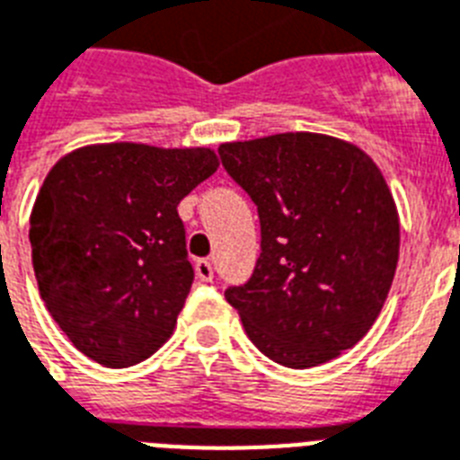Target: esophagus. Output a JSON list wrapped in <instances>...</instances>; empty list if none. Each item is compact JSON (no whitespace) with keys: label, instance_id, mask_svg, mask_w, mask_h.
Wrapping results in <instances>:
<instances>
[{"label":"esophagus","instance_id":"1","mask_svg":"<svg viewBox=\"0 0 460 460\" xmlns=\"http://www.w3.org/2000/svg\"><path fill=\"white\" fill-rule=\"evenodd\" d=\"M194 270H197V278L204 282H211L213 280V263L208 259H199L194 263Z\"/></svg>","mask_w":460,"mask_h":460}]
</instances>
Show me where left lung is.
Instances as JSON below:
<instances>
[{
  "label": "left lung",
  "mask_w": 460,
  "mask_h": 460,
  "mask_svg": "<svg viewBox=\"0 0 460 460\" xmlns=\"http://www.w3.org/2000/svg\"><path fill=\"white\" fill-rule=\"evenodd\" d=\"M218 154L261 220L256 268L226 289L227 304L270 361H332L373 328L396 273L399 213L380 168L318 132L226 142Z\"/></svg>",
  "instance_id": "8db88e82"
}]
</instances>
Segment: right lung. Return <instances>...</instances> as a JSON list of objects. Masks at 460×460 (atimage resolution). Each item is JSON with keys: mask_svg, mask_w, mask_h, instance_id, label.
I'll return each mask as SVG.
<instances>
[{"mask_svg": "<svg viewBox=\"0 0 460 460\" xmlns=\"http://www.w3.org/2000/svg\"><path fill=\"white\" fill-rule=\"evenodd\" d=\"M218 171L207 146L111 142L54 164L31 213L40 296L73 347L106 368L145 361L192 288L178 204Z\"/></svg>", "mask_w": 460, "mask_h": 460, "instance_id": "right-lung-1", "label": "right lung"}]
</instances>
